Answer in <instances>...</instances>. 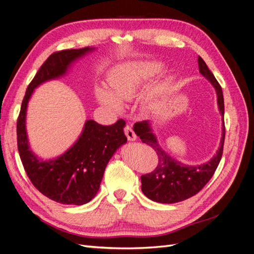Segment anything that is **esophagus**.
Instances as JSON below:
<instances>
[{"label":"esophagus","mask_w":254,"mask_h":254,"mask_svg":"<svg viewBox=\"0 0 254 254\" xmlns=\"http://www.w3.org/2000/svg\"><path fill=\"white\" fill-rule=\"evenodd\" d=\"M124 131H125V134H126V136H127V139L129 140V141H135L136 140V134L134 133V131H133V129L131 128V126H126L125 127V129H124Z\"/></svg>","instance_id":"esophagus-1"}]
</instances>
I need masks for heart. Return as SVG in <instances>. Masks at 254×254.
Here are the masks:
<instances>
[{"mask_svg":"<svg viewBox=\"0 0 254 254\" xmlns=\"http://www.w3.org/2000/svg\"><path fill=\"white\" fill-rule=\"evenodd\" d=\"M163 68L160 61H139L125 64L110 73L108 83L110 90L97 88L95 96L99 104L119 111L122 109L121 102H131L140 95L143 88L158 75ZM168 79H160L143 98V108L150 111L159 106L166 89Z\"/></svg>","mask_w":254,"mask_h":254,"instance_id":"obj_1","label":"heart"}]
</instances>
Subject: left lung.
<instances>
[{"mask_svg": "<svg viewBox=\"0 0 254 254\" xmlns=\"http://www.w3.org/2000/svg\"><path fill=\"white\" fill-rule=\"evenodd\" d=\"M199 72L209 80L216 91L218 110L222 119L221 139L219 147L214 157L200 165H187L175 159L161 147L156 134L152 131L151 122L136 123L133 131L143 143L148 144L156 150L159 163L156 170L141 176L142 191L152 201L160 203H176L196 195L210 181L220 162L225 143V104L222 90L213 73L209 70L201 57H198Z\"/></svg>", "mask_w": 254, "mask_h": 254, "instance_id": "1", "label": "left lung"}]
</instances>
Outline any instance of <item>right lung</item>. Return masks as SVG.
Returning <instances> with one entry per match:
<instances>
[{
  "instance_id": "1",
  "label": "right lung",
  "mask_w": 254,
  "mask_h": 254,
  "mask_svg": "<svg viewBox=\"0 0 254 254\" xmlns=\"http://www.w3.org/2000/svg\"><path fill=\"white\" fill-rule=\"evenodd\" d=\"M94 50L83 48L52 54L27 87L18 119V150L29 180L44 196L63 204L82 205L95 197L109 160L127 142L126 123L119 120L113 125L103 126L87 120L70 148L56 158L44 160L30 149L26 130L28 102L36 88L64 77L73 64Z\"/></svg>"
}]
</instances>
